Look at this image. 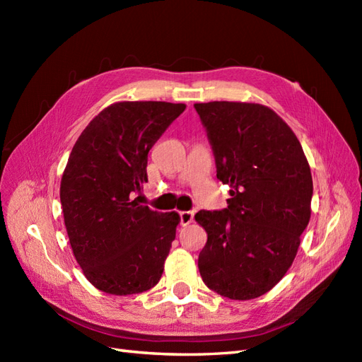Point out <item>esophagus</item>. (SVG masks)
Returning a JSON list of instances; mask_svg holds the SVG:
<instances>
[{"instance_id":"obj_1","label":"esophagus","mask_w":362,"mask_h":362,"mask_svg":"<svg viewBox=\"0 0 362 362\" xmlns=\"http://www.w3.org/2000/svg\"><path fill=\"white\" fill-rule=\"evenodd\" d=\"M180 222L182 226H187L193 222V213L192 211H181L180 213Z\"/></svg>"}]
</instances>
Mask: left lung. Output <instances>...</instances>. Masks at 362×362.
Instances as JSON below:
<instances>
[{"label":"left lung","instance_id":"8db88e82","mask_svg":"<svg viewBox=\"0 0 362 362\" xmlns=\"http://www.w3.org/2000/svg\"><path fill=\"white\" fill-rule=\"evenodd\" d=\"M194 108L217 178L231 187L225 210L194 214L206 231L199 273L217 294L255 299L276 286L298 254L311 217L310 164L293 129L266 105L213 101Z\"/></svg>","mask_w":362,"mask_h":362}]
</instances>
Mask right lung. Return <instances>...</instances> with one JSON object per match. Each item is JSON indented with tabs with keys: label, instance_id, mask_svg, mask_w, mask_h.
<instances>
[{
	"label": "right lung",
	"instance_id": "obj_1",
	"mask_svg": "<svg viewBox=\"0 0 362 362\" xmlns=\"http://www.w3.org/2000/svg\"><path fill=\"white\" fill-rule=\"evenodd\" d=\"M185 104L122 101L95 116L75 141L60 182L74 257L93 287L127 296L157 286L180 214L131 199L148 181V152Z\"/></svg>",
	"mask_w": 362,
	"mask_h": 362
}]
</instances>
